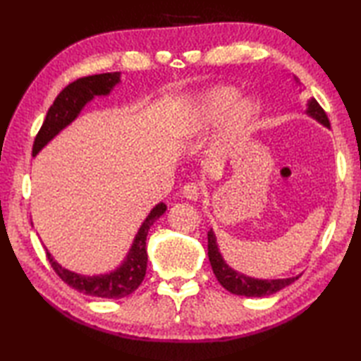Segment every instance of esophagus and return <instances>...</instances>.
Segmentation results:
<instances>
[{
    "label": "esophagus",
    "instance_id": "1",
    "mask_svg": "<svg viewBox=\"0 0 361 361\" xmlns=\"http://www.w3.org/2000/svg\"><path fill=\"white\" fill-rule=\"evenodd\" d=\"M183 195H185L188 200H198L202 195V188L197 183H188V185L183 186Z\"/></svg>",
    "mask_w": 361,
    "mask_h": 361
}]
</instances>
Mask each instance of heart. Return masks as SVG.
I'll use <instances>...</instances> for the list:
<instances>
[{
  "label": "heart",
  "mask_w": 361,
  "mask_h": 361,
  "mask_svg": "<svg viewBox=\"0 0 361 361\" xmlns=\"http://www.w3.org/2000/svg\"><path fill=\"white\" fill-rule=\"evenodd\" d=\"M234 88L217 87L198 96L176 119L178 135H194L216 126L221 118V144L229 145L243 140L256 118L257 106L251 99H237Z\"/></svg>",
  "instance_id": "obj_1"
}]
</instances>
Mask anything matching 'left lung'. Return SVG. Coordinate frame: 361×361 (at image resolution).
Wrapping results in <instances>:
<instances>
[{"instance_id":"1","label":"left lung","mask_w":361,"mask_h":361,"mask_svg":"<svg viewBox=\"0 0 361 361\" xmlns=\"http://www.w3.org/2000/svg\"><path fill=\"white\" fill-rule=\"evenodd\" d=\"M295 80L296 83H299L298 78H295ZM305 113H307L313 119H317L319 124L331 127V122H329L326 111L321 109V105L315 101V99H310L307 104V111ZM208 256H209L212 271L216 274L217 281L221 283V287H225L228 291H231L233 295L248 296V298L270 296L276 293V291L286 288L291 282H295L299 278V276H295V278L268 281V279H255L242 273H237L225 262L224 257H221L217 247L216 234H214L212 229L208 233Z\"/></svg>"}]
</instances>
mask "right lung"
<instances>
[{"label":"right lung","instance_id":"obj_1","mask_svg":"<svg viewBox=\"0 0 361 361\" xmlns=\"http://www.w3.org/2000/svg\"><path fill=\"white\" fill-rule=\"evenodd\" d=\"M119 82L121 73H104L88 75V78H80L65 87L49 106L48 113H46L43 126L35 136L32 155L35 157L54 136L62 132L66 126H70L79 116L83 106L90 101H93L94 96L110 94V91ZM166 209L167 206L164 203H158L150 211L147 219L141 225L140 231H137L124 262L110 273L83 276L66 270V268L57 264L48 250H46V257H48L54 271L59 274V278L74 290L80 291V293L105 299L126 298L132 295L144 281L145 270H147V247H145V240H147L150 226L163 216Z\"/></svg>","mask_w":361,"mask_h":361}]
</instances>
